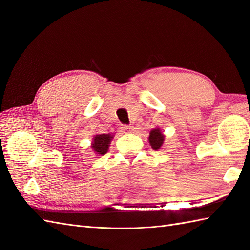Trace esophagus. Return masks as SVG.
<instances>
[{
    "mask_svg": "<svg viewBox=\"0 0 250 250\" xmlns=\"http://www.w3.org/2000/svg\"><path fill=\"white\" fill-rule=\"evenodd\" d=\"M121 130H122V132H124V133H131V132L133 131V126L128 125H122Z\"/></svg>",
    "mask_w": 250,
    "mask_h": 250,
    "instance_id": "1",
    "label": "esophagus"
}]
</instances>
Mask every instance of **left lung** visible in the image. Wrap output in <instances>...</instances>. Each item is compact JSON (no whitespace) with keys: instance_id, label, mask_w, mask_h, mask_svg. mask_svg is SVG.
Masks as SVG:
<instances>
[{"instance_id":"obj_1","label":"left lung","mask_w":250,"mask_h":250,"mask_svg":"<svg viewBox=\"0 0 250 250\" xmlns=\"http://www.w3.org/2000/svg\"><path fill=\"white\" fill-rule=\"evenodd\" d=\"M148 140H149V144L151 146L152 149L158 150L160 149L163 142H164V135L162 134V132L160 129H153L150 131L149 133V137H148Z\"/></svg>"}]
</instances>
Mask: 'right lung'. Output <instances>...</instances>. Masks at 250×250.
Returning a JSON list of instances; mask_svg holds the SVG:
<instances>
[{
	"label": "right lung",
	"instance_id": "add662e5",
	"mask_svg": "<svg viewBox=\"0 0 250 250\" xmlns=\"http://www.w3.org/2000/svg\"><path fill=\"white\" fill-rule=\"evenodd\" d=\"M114 135L111 134H98L93 137L91 148L97 155H105L108 150L110 141Z\"/></svg>",
	"mask_w": 250,
	"mask_h": 250
}]
</instances>
